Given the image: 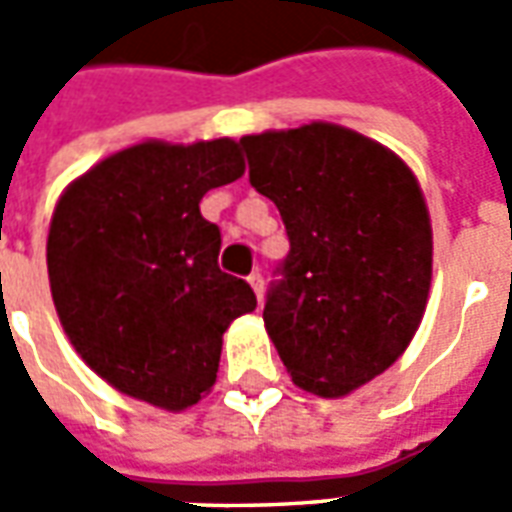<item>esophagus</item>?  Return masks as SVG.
<instances>
[{
  "instance_id": "1",
  "label": "esophagus",
  "mask_w": 512,
  "mask_h": 512,
  "mask_svg": "<svg viewBox=\"0 0 512 512\" xmlns=\"http://www.w3.org/2000/svg\"><path fill=\"white\" fill-rule=\"evenodd\" d=\"M249 285H252V290H255L257 301H263V274H249Z\"/></svg>"
}]
</instances>
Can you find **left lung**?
<instances>
[{"label":"left lung","mask_w":512,"mask_h":512,"mask_svg":"<svg viewBox=\"0 0 512 512\" xmlns=\"http://www.w3.org/2000/svg\"><path fill=\"white\" fill-rule=\"evenodd\" d=\"M241 145L290 241L263 310L268 337L304 392L348 395L395 365L428 307L433 230L417 175L376 139L321 120Z\"/></svg>","instance_id":"left-lung-1"}]
</instances>
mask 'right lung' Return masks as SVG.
<instances>
[{
    "instance_id": "1",
    "label": "right lung",
    "mask_w": 512,
    "mask_h": 512,
    "mask_svg": "<svg viewBox=\"0 0 512 512\" xmlns=\"http://www.w3.org/2000/svg\"><path fill=\"white\" fill-rule=\"evenodd\" d=\"M244 169L230 136L147 139L62 191L46 241L51 299L76 354L117 392L183 411L216 384L222 334L257 299L219 268L222 233L200 200Z\"/></svg>"
}]
</instances>
